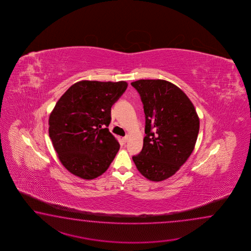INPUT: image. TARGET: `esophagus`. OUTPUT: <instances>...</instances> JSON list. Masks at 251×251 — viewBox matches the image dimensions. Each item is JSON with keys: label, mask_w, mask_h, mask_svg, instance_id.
<instances>
[{"label": "esophagus", "mask_w": 251, "mask_h": 251, "mask_svg": "<svg viewBox=\"0 0 251 251\" xmlns=\"http://www.w3.org/2000/svg\"><path fill=\"white\" fill-rule=\"evenodd\" d=\"M122 140H123L124 143H126V142H127L128 141V135H126L125 137H123V138H122Z\"/></svg>", "instance_id": "1"}]
</instances>
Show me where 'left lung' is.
Here are the masks:
<instances>
[{"label":"left lung","mask_w":251,"mask_h":251,"mask_svg":"<svg viewBox=\"0 0 251 251\" xmlns=\"http://www.w3.org/2000/svg\"><path fill=\"white\" fill-rule=\"evenodd\" d=\"M131 85L144 105L146 134L133 162L146 178L161 181L174 175L192 153L199 118L192 102L171 82L139 80Z\"/></svg>","instance_id":"8db88e82"}]
</instances>
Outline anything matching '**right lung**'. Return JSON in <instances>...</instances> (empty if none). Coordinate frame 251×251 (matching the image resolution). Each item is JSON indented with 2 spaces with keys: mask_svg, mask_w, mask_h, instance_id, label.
<instances>
[{
  "mask_svg": "<svg viewBox=\"0 0 251 251\" xmlns=\"http://www.w3.org/2000/svg\"><path fill=\"white\" fill-rule=\"evenodd\" d=\"M126 81L81 80L71 86L49 117V137L66 170L84 179L107 171L120 145L108 130L111 107Z\"/></svg>",
  "mask_w": 251,
  "mask_h": 251,
  "instance_id": "obj_1",
  "label": "right lung"
}]
</instances>
